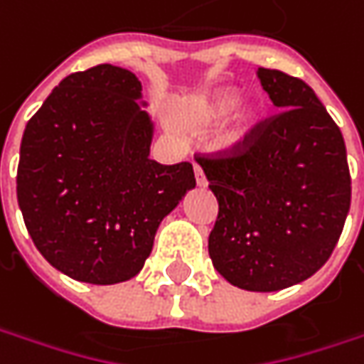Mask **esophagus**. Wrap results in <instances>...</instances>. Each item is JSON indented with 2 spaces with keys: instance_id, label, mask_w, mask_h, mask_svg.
I'll use <instances>...</instances> for the list:
<instances>
[{
  "instance_id": "esophagus-1",
  "label": "esophagus",
  "mask_w": 364,
  "mask_h": 364,
  "mask_svg": "<svg viewBox=\"0 0 364 364\" xmlns=\"http://www.w3.org/2000/svg\"><path fill=\"white\" fill-rule=\"evenodd\" d=\"M194 174H196V184L198 186H206V176H204L203 168L198 164H194Z\"/></svg>"
}]
</instances>
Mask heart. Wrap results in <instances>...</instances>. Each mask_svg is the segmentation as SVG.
<instances>
[{
  "label": "heart",
  "instance_id": "b5f03b06",
  "mask_svg": "<svg viewBox=\"0 0 364 364\" xmlns=\"http://www.w3.org/2000/svg\"><path fill=\"white\" fill-rule=\"evenodd\" d=\"M227 116L217 133V147L223 151H237L243 146L255 121V109L247 103H237V91L218 89L198 97L186 113L192 127H208Z\"/></svg>",
  "mask_w": 364,
  "mask_h": 364
}]
</instances>
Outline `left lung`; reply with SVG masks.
I'll return each mask as SVG.
<instances>
[{
	"label": "left lung",
	"mask_w": 364,
	"mask_h": 364,
	"mask_svg": "<svg viewBox=\"0 0 364 364\" xmlns=\"http://www.w3.org/2000/svg\"><path fill=\"white\" fill-rule=\"evenodd\" d=\"M279 111L237 151L200 158L218 217L213 265L247 291H277L314 275L332 255L350 208L343 133L300 78L259 68Z\"/></svg>",
	"instance_id": "1"
}]
</instances>
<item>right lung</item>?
Returning <instances> with one entry per match:
<instances>
[{"mask_svg":"<svg viewBox=\"0 0 364 364\" xmlns=\"http://www.w3.org/2000/svg\"><path fill=\"white\" fill-rule=\"evenodd\" d=\"M132 70L99 64L60 80L28 121L18 204L36 249L95 286L135 277L166 215L196 186L188 161L149 160L154 123Z\"/></svg>","mask_w":364,"mask_h":364,"instance_id":"1","label":"right lung"}]
</instances>
